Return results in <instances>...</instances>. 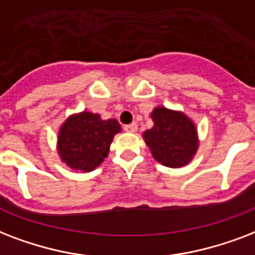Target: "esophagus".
Returning <instances> with one entry per match:
<instances>
[{"label":"esophagus","mask_w":255,"mask_h":255,"mask_svg":"<svg viewBox=\"0 0 255 255\" xmlns=\"http://www.w3.org/2000/svg\"><path fill=\"white\" fill-rule=\"evenodd\" d=\"M124 129L126 130V131H129V133H134V131H137V124L135 122H133V124H130V125H125L124 126Z\"/></svg>","instance_id":"34e87169"}]
</instances>
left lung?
<instances>
[{
  "instance_id": "8db88e82",
  "label": "left lung",
  "mask_w": 255,
  "mask_h": 255,
  "mask_svg": "<svg viewBox=\"0 0 255 255\" xmlns=\"http://www.w3.org/2000/svg\"><path fill=\"white\" fill-rule=\"evenodd\" d=\"M154 126L143 134L146 145L159 163L181 167L190 162L198 147L194 124L182 113L165 108L153 110Z\"/></svg>"
}]
</instances>
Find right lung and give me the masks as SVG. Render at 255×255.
Instances as JSON below:
<instances>
[{
	"label": "right lung",
	"mask_w": 255,
	"mask_h": 255,
	"mask_svg": "<svg viewBox=\"0 0 255 255\" xmlns=\"http://www.w3.org/2000/svg\"><path fill=\"white\" fill-rule=\"evenodd\" d=\"M121 131L116 120L102 121L98 114L84 113L66 120L58 134L61 158L74 170L92 171L109 153L113 137Z\"/></svg>",
	"instance_id": "add662e5"
}]
</instances>
